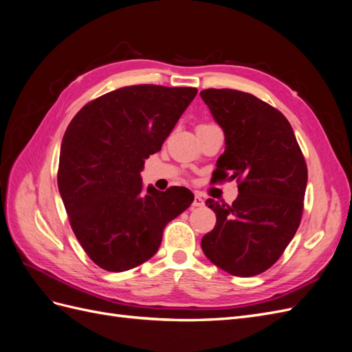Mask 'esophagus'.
<instances>
[{"mask_svg":"<svg viewBox=\"0 0 352 352\" xmlns=\"http://www.w3.org/2000/svg\"><path fill=\"white\" fill-rule=\"evenodd\" d=\"M192 206H194V207H204V199H202L198 194H195Z\"/></svg>","mask_w":352,"mask_h":352,"instance_id":"34e87169","label":"esophagus"}]
</instances>
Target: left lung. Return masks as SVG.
Listing matches in <instances>:
<instances>
[{"label": "left lung", "instance_id": "left-lung-1", "mask_svg": "<svg viewBox=\"0 0 352 352\" xmlns=\"http://www.w3.org/2000/svg\"><path fill=\"white\" fill-rule=\"evenodd\" d=\"M201 98L225 132L216 182L235 179L229 204L207 199L216 226L202 238L207 258L233 276L270 269L296 233L304 210L307 164L292 126L270 104L235 89H204Z\"/></svg>", "mask_w": 352, "mask_h": 352}]
</instances>
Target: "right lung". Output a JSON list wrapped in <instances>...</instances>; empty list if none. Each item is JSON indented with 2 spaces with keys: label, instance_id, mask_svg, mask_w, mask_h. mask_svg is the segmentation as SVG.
<instances>
[{
  "label": "right lung",
  "instance_id": "add662e5",
  "mask_svg": "<svg viewBox=\"0 0 352 352\" xmlns=\"http://www.w3.org/2000/svg\"><path fill=\"white\" fill-rule=\"evenodd\" d=\"M197 92L133 85L89 101L67 126L58 190L72 230L98 267L119 273L150 260L167 223L192 204L184 186L145 188L141 170Z\"/></svg>",
  "mask_w": 352,
  "mask_h": 352
}]
</instances>
